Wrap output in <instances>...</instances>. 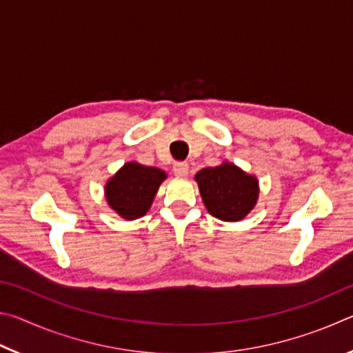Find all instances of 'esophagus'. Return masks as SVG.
I'll use <instances>...</instances> for the list:
<instances>
[{"mask_svg": "<svg viewBox=\"0 0 353 353\" xmlns=\"http://www.w3.org/2000/svg\"><path fill=\"white\" fill-rule=\"evenodd\" d=\"M172 171H174V174L177 177H185L188 174V163L177 162V163H174V166H172Z\"/></svg>", "mask_w": 353, "mask_h": 353, "instance_id": "esophagus-1", "label": "esophagus"}]
</instances>
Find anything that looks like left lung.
Masks as SVG:
<instances>
[{"label": "left lung", "mask_w": 353, "mask_h": 353, "mask_svg": "<svg viewBox=\"0 0 353 353\" xmlns=\"http://www.w3.org/2000/svg\"><path fill=\"white\" fill-rule=\"evenodd\" d=\"M201 198L212 216L221 221L243 219L259 199V181L236 165L224 162L194 176Z\"/></svg>", "instance_id": "8db88e82"}]
</instances>
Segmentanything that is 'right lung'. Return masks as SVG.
<instances>
[{
	"instance_id": "1",
	"label": "right lung",
	"mask_w": 353,
	"mask_h": 353,
	"mask_svg": "<svg viewBox=\"0 0 353 353\" xmlns=\"http://www.w3.org/2000/svg\"><path fill=\"white\" fill-rule=\"evenodd\" d=\"M165 179L166 172L154 166L139 162L124 163L105 183L107 204L124 219L145 216Z\"/></svg>"
}]
</instances>
